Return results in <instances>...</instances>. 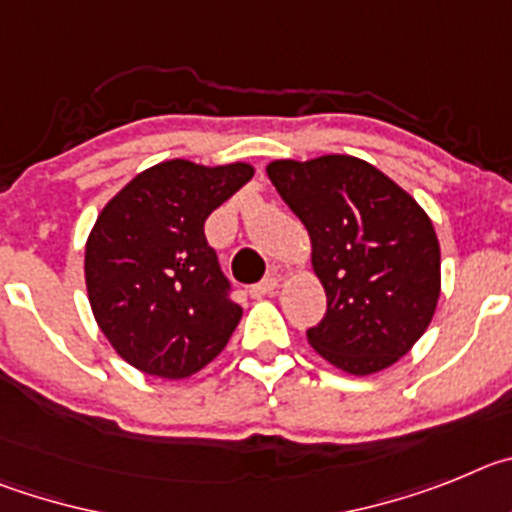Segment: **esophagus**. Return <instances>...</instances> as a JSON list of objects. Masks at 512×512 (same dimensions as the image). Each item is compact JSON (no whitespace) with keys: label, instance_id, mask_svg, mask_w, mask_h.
Returning <instances> with one entry per match:
<instances>
[{"label":"esophagus","instance_id":"obj_1","mask_svg":"<svg viewBox=\"0 0 512 512\" xmlns=\"http://www.w3.org/2000/svg\"><path fill=\"white\" fill-rule=\"evenodd\" d=\"M275 288H278V278H273V275H270V278H265V280H260V283L252 285V288H250V296H252V298L273 296Z\"/></svg>","mask_w":512,"mask_h":512}]
</instances>
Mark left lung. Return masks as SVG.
<instances>
[{
    "mask_svg": "<svg viewBox=\"0 0 512 512\" xmlns=\"http://www.w3.org/2000/svg\"><path fill=\"white\" fill-rule=\"evenodd\" d=\"M267 176L308 229L313 273L326 290L308 344L349 375L398 362L439 303L441 252L426 211L352 155L275 160Z\"/></svg>",
    "mask_w": 512,
    "mask_h": 512,
    "instance_id": "8db88e82",
    "label": "left lung"
}]
</instances>
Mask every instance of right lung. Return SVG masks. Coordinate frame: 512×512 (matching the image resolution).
Here are the masks:
<instances>
[{
	"instance_id": "obj_1",
	"label": "right lung",
	"mask_w": 512,
	"mask_h": 512,
	"mask_svg": "<svg viewBox=\"0 0 512 512\" xmlns=\"http://www.w3.org/2000/svg\"><path fill=\"white\" fill-rule=\"evenodd\" d=\"M252 165L165 160L104 206L86 242L94 319L119 357L181 380L227 347L242 319L204 224L252 178Z\"/></svg>"
}]
</instances>
